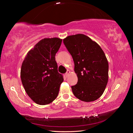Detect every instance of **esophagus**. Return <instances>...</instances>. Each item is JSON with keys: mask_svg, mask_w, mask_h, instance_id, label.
<instances>
[{"mask_svg": "<svg viewBox=\"0 0 133 133\" xmlns=\"http://www.w3.org/2000/svg\"><path fill=\"white\" fill-rule=\"evenodd\" d=\"M70 73V71L69 70H67V72H66V73H65V76H66V77H67V76H68V75H69V74Z\"/></svg>", "mask_w": 133, "mask_h": 133, "instance_id": "34e87169", "label": "esophagus"}]
</instances>
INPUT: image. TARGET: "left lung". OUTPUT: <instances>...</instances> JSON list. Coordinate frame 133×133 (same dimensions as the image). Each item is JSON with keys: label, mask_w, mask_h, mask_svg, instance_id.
<instances>
[{"label": "left lung", "mask_w": 133, "mask_h": 133, "mask_svg": "<svg viewBox=\"0 0 133 133\" xmlns=\"http://www.w3.org/2000/svg\"><path fill=\"white\" fill-rule=\"evenodd\" d=\"M63 43L73 57L77 83L71 86L76 97L85 102L100 98L109 78V63L104 51L96 42L83 34L67 36Z\"/></svg>", "instance_id": "left-lung-1"}]
</instances>
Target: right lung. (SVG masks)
Listing matches in <instances>:
<instances>
[{"mask_svg":"<svg viewBox=\"0 0 133 133\" xmlns=\"http://www.w3.org/2000/svg\"><path fill=\"white\" fill-rule=\"evenodd\" d=\"M62 39L44 38L27 53L22 64L21 77L24 90L36 104H50L58 96L62 75L58 72L55 55Z\"/></svg>","mask_w":133,"mask_h":133,"instance_id":"obj_1","label":"right lung"}]
</instances>
